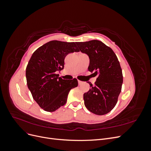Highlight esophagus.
I'll return each mask as SVG.
<instances>
[{
  "label": "esophagus",
  "mask_w": 151,
  "mask_h": 151,
  "mask_svg": "<svg viewBox=\"0 0 151 151\" xmlns=\"http://www.w3.org/2000/svg\"><path fill=\"white\" fill-rule=\"evenodd\" d=\"M83 83V81H78V84H79V85H81Z\"/></svg>",
  "instance_id": "34e87169"
}]
</instances>
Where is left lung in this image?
<instances>
[{
    "instance_id": "obj_1",
    "label": "left lung",
    "mask_w": 151,
    "mask_h": 151,
    "mask_svg": "<svg viewBox=\"0 0 151 151\" xmlns=\"http://www.w3.org/2000/svg\"><path fill=\"white\" fill-rule=\"evenodd\" d=\"M79 51L89 58L88 70L98 76L95 86L84 94V104L98 115L107 114L115 106L123 83L122 70L117 57L111 48L101 41L76 42Z\"/></svg>"
}]
</instances>
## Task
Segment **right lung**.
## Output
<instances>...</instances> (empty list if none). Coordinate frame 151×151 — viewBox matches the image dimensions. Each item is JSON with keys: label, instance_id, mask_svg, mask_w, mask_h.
<instances>
[{"label": "right lung", "instance_id": "add662e5", "mask_svg": "<svg viewBox=\"0 0 151 151\" xmlns=\"http://www.w3.org/2000/svg\"><path fill=\"white\" fill-rule=\"evenodd\" d=\"M79 52L74 42L53 40L33 53L26 69L27 85L35 101L45 111L53 112L63 106L71 89L78 86L76 79L58 77L68 53Z\"/></svg>", "mask_w": 151, "mask_h": 151}]
</instances>
